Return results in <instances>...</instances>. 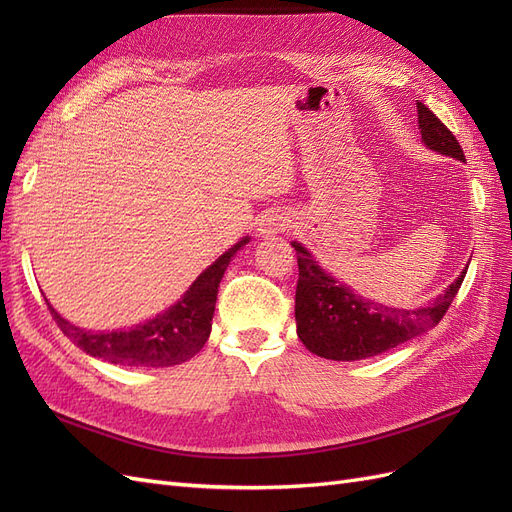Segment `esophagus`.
<instances>
[{
  "mask_svg": "<svg viewBox=\"0 0 512 512\" xmlns=\"http://www.w3.org/2000/svg\"><path fill=\"white\" fill-rule=\"evenodd\" d=\"M288 228V220L284 218V215L280 213H269L262 218L260 226H258V232L262 237H273V235H280V232H284Z\"/></svg>",
  "mask_w": 512,
  "mask_h": 512,
  "instance_id": "esophagus-1",
  "label": "esophagus"
}]
</instances>
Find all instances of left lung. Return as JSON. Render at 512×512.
I'll return each mask as SVG.
<instances>
[{
	"label": "left lung",
	"mask_w": 512,
	"mask_h": 512,
	"mask_svg": "<svg viewBox=\"0 0 512 512\" xmlns=\"http://www.w3.org/2000/svg\"><path fill=\"white\" fill-rule=\"evenodd\" d=\"M416 108L423 143L444 156L466 162L453 132L423 102H416ZM292 247L299 262V284L294 294L297 335L309 352L331 361L367 359L436 327L466 277L463 271L444 294L425 307L397 309L354 294L350 286L324 273L301 243L292 241Z\"/></svg>",
	"instance_id": "obj_1"
}]
</instances>
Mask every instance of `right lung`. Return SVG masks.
<instances>
[{
	"mask_svg": "<svg viewBox=\"0 0 512 512\" xmlns=\"http://www.w3.org/2000/svg\"><path fill=\"white\" fill-rule=\"evenodd\" d=\"M247 241H250V237L232 245L209 269L200 273L190 290L173 307H168L164 314H158L145 324H136L134 329L128 331H85L81 327H74L66 318H61L49 305V301H46V305H49L51 316L57 322V327L64 331V335L70 337L83 352L98 356L102 361L128 367L179 365L192 359L207 344L211 333V318L215 312V299H218V288L224 271L232 256Z\"/></svg>",
	"mask_w": 512,
	"mask_h": 512,
	"instance_id": "obj_1",
	"label": "right lung"
}]
</instances>
